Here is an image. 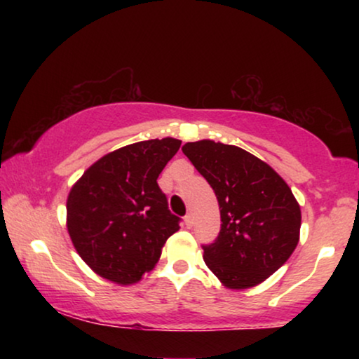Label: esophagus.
Here are the masks:
<instances>
[{
	"instance_id": "obj_1",
	"label": "esophagus",
	"mask_w": 359,
	"mask_h": 359,
	"mask_svg": "<svg viewBox=\"0 0 359 359\" xmlns=\"http://www.w3.org/2000/svg\"><path fill=\"white\" fill-rule=\"evenodd\" d=\"M193 224H194L193 214H186V215H184V225H186V227L191 229V227H193Z\"/></svg>"
}]
</instances>
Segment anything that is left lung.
<instances>
[{
	"label": "left lung",
	"instance_id": "left-lung-1",
	"mask_svg": "<svg viewBox=\"0 0 359 359\" xmlns=\"http://www.w3.org/2000/svg\"><path fill=\"white\" fill-rule=\"evenodd\" d=\"M183 154L219 201L220 232L204 262L229 289L255 287L287 262L299 243L301 205L268 163L235 145L188 142Z\"/></svg>",
	"mask_w": 359,
	"mask_h": 359
}]
</instances>
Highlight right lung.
Masks as SVG:
<instances>
[{"label":"right lung","instance_id":"add662e5","mask_svg":"<svg viewBox=\"0 0 359 359\" xmlns=\"http://www.w3.org/2000/svg\"><path fill=\"white\" fill-rule=\"evenodd\" d=\"M180 145L173 137L126 145L101 156L72 186L68 235L97 276L122 286L139 283L180 230L156 183Z\"/></svg>","mask_w":359,"mask_h":359}]
</instances>
